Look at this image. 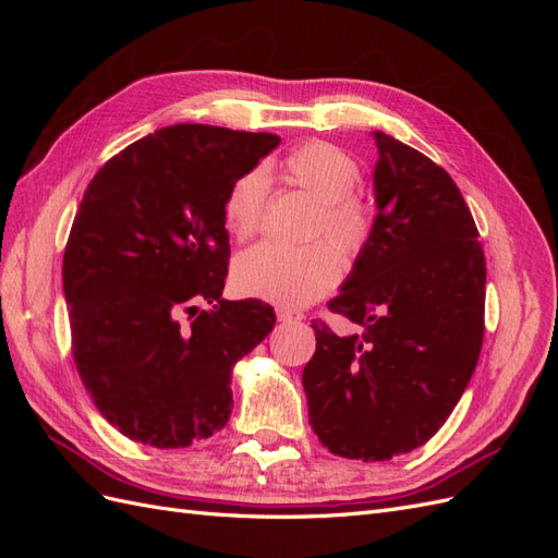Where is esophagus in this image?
Segmentation results:
<instances>
[{"mask_svg":"<svg viewBox=\"0 0 558 558\" xmlns=\"http://www.w3.org/2000/svg\"><path fill=\"white\" fill-rule=\"evenodd\" d=\"M277 318H279V320H283V324H300V320L305 318V314H302L300 310L279 307V310H277Z\"/></svg>","mask_w":558,"mask_h":558,"instance_id":"esophagus-1","label":"esophagus"}]
</instances>
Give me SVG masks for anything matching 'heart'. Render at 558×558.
Returning a JSON list of instances; mask_svg holds the SVG:
<instances>
[{
  "instance_id": "heart-1",
  "label": "heart",
  "mask_w": 558,
  "mask_h": 558,
  "mask_svg": "<svg viewBox=\"0 0 558 558\" xmlns=\"http://www.w3.org/2000/svg\"><path fill=\"white\" fill-rule=\"evenodd\" d=\"M281 172L298 189L318 202L310 240L326 238L344 260L361 256L373 234V209L353 193L361 183V167L344 148L328 142H307L293 148ZM267 211V177L246 172L230 185L221 216L234 240L246 242L263 230ZM330 243V244H331ZM329 244V245H330ZM327 242L286 248L258 244L234 258L232 286L238 293L260 298L281 307H305L335 289L342 260Z\"/></svg>"
}]
</instances>
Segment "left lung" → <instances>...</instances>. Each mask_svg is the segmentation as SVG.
Masks as SVG:
<instances>
[{
    "label": "left lung",
    "instance_id": "left-lung-1",
    "mask_svg": "<svg viewBox=\"0 0 558 558\" xmlns=\"http://www.w3.org/2000/svg\"><path fill=\"white\" fill-rule=\"evenodd\" d=\"M377 218L342 293L328 302L361 326L340 337L316 318L302 373L310 424L335 456L388 461L442 428L484 340L486 260L459 185L384 132Z\"/></svg>",
    "mask_w": 558,
    "mask_h": 558
}]
</instances>
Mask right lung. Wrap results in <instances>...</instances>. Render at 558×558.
I'll list each match as a JSON object with an SVG mask.
<instances>
[{
	"instance_id": "right-lung-1",
	"label": "right lung",
	"mask_w": 558,
	"mask_h": 558,
	"mask_svg": "<svg viewBox=\"0 0 558 558\" xmlns=\"http://www.w3.org/2000/svg\"><path fill=\"white\" fill-rule=\"evenodd\" d=\"M277 134L181 123L105 162L78 205L62 286L72 353L95 408L134 442L189 447L232 412V365L277 314L223 300L221 207Z\"/></svg>"
}]
</instances>
